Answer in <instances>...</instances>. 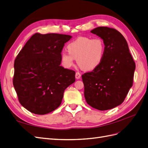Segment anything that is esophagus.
<instances>
[{
	"mask_svg": "<svg viewBox=\"0 0 148 148\" xmlns=\"http://www.w3.org/2000/svg\"><path fill=\"white\" fill-rule=\"evenodd\" d=\"M75 78L77 79H79L80 78H81V74H80L79 72H76Z\"/></svg>",
	"mask_w": 148,
	"mask_h": 148,
	"instance_id": "1",
	"label": "esophagus"
}]
</instances>
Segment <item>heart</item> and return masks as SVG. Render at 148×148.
I'll return each mask as SVG.
<instances>
[{
    "label": "heart",
    "mask_w": 148,
    "mask_h": 148,
    "mask_svg": "<svg viewBox=\"0 0 148 148\" xmlns=\"http://www.w3.org/2000/svg\"><path fill=\"white\" fill-rule=\"evenodd\" d=\"M68 51L62 52L61 62L66 68L70 69L77 59L78 64L86 71L95 70L100 65L103 60L105 45L99 38L92 39L87 36H81L69 44Z\"/></svg>",
    "instance_id": "1"
}]
</instances>
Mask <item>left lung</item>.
Returning a JSON list of instances; mask_svg holds the SVG:
<instances>
[{
  "label": "left lung",
  "instance_id": "8db88e82",
  "mask_svg": "<svg viewBox=\"0 0 148 148\" xmlns=\"http://www.w3.org/2000/svg\"><path fill=\"white\" fill-rule=\"evenodd\" d=\"M91 33L103 40L105 51L100 65L82 75L84 97L93 108L109 110L122 104L132 88L135 63L119 31L100 26Z\"/></svg>",
  "mask_w": 148,
  "mask_h": 148
}]
</instances>
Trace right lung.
Here are the masks:
<instances>
[{"instance_id":"right-lung-1","label":"right lung","mask_w":148,"mask_h":148,"mask_svg":"<svg viewBox=\"0 0 148 148\" xmlns=\"http://www.w3.org/2000/svg\"><path fill=\"white\" fill-rule=\"evenodd\" d=\"M70 35L36 33L14 62L13 86L21 105L44 115L60 105L65 89L75 82V71L60 66V55Z\"/></svg>"}]
</instances>
